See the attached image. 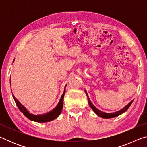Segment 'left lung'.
<instances>
[{
  "instance_id": "obj_1",
  "label": "left lung",
  "mask_w": 147,
  "mask_h": 147,
  "mask_svg": "<svg viewBox=\"0 0 147 147\" xmlns=\"http://www.w3.org/2000/svg\"><path fill=\"white\" fill-rule=\"evenodd\" d=\"M84 91H85V93H86V95H87V97H88V102H89V106L91 107V109H93V110L94 111V112L95 113L96 115H98L99 117H102V118H104V119H110V118L115 117H117L119 115H121L122 113H124L126 110H127L129 107L130 106L131 103H132L133 101H134V100H132L131 102H129L127 104V105H126L125 106H124V108H123L121 109H120V110L115 111V112H113V113H106V112H104V111H100V109H98V108H96V107L93 105V103L91 102V100H90V99H89V96H88V93H87V91H86V89Z\"/></svg>"
}]
</instances>
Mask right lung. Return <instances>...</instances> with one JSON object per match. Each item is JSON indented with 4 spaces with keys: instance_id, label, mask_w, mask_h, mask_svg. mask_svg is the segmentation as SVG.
I'll list each match as a JSON object with an SVG mask.
<instances>
[{
    "instance_id": "right-lung-1",
    "label": "right lung",
    "mask_w": 147,
    "mask_h": 147,
    "mask_svg": "<svg viewBox=\"0 0 147 147\" xmlns=\"http://www.w3.org/2000/svg\"><path fill=\"white\" fill-rule=\"evenodd\" d=\"M10 84H11V81H10ZM66 86L67 84L65 85V86L63 93L62 94V95L61 96L60 99H59V101L58 104H57V106L53 109H52V110L50 111L49 112H47L46 113H43V114L35 115V114L30 113L28 109H27L23 105V104L17 100L16 97H15L13 94L12 96H13V98L14 99L15 102H16L17 107H18V108L19 109V110L21 111V112L24 114V116H26L28 119H30V120H31L32 121L38 122V123H47V122H49V121L54 120V119H56L59 115H60L62 108H63V97H64L65 93Z\"/></svg>"
}]
</instances>
